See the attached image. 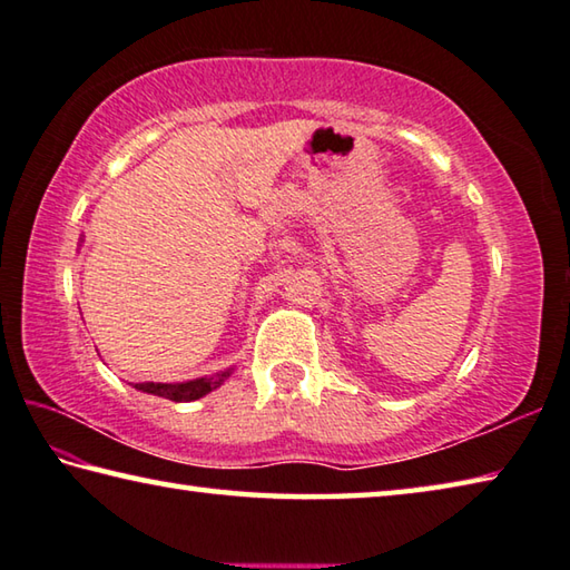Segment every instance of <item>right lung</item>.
Instances as JSON below:
<instances>
[{
	"label": "right lung",
	"mask_w": 570,
	"mask_h": 570,
	"mask_svg": "<svg viewBox=\"0 0 570 570\" xmlns=\"http://www.w3.org/2000/svg\"><path fill=\"white\" fill-rule=\"evenodd\" d=\"M79 243H82V237H79ZM235 373V365L233 367H225V371H217L213 375H205V377H195V381H185V383H132L137 391L149 393V395H159V397H167V401H175V403H193L197 397H203L207 393H213L215 387L223 385L229 375Z\"/></svg>",
	"instance_id": "add662e5"
}]
</instances>
